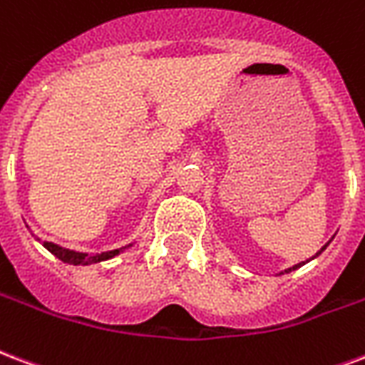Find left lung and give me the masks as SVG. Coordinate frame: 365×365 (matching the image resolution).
<instances>
[{"mask_svg":"<svg viewBox=\"0 0 365 365\" xmlns=\"http://www.w3.org/2000/svg\"><path fill=\"white\" fill-rule=\"evenodd\" d=\"M327 245H329V243H327ZM327 245H324V247H322V249H319L318 250V252H316V257H318V255H322V250H325V247H327ZM316 257H312V258H316ZM306 262H308V260H306ZM306 262H300V264H294V266H293V268H287V269H285V274H289V272H293V269H297V268H300V266H304V264Z\"/></svg>","mask_w":365,"mask_h":365,"instance_id":"obj_1","label":"left lung"}]
</instances>
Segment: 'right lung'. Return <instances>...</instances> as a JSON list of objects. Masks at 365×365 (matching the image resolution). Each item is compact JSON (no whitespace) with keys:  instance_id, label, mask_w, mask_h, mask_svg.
I'll list each match as a JSON object with an SVG mask.
<instances>
[{"instance_id":"right-lung-1","label":"right lung","mask_w":365,"mask_h":365,"mask_svg":"<svg viewBox=\"0 0 365 365\" xmlns=\"http://www.w3.org/2000/svg\"><path fill=\"white\" fill-rule=\"evenodd\" d=\"M40 241V239H38ZM43 247H46L51 255L63 260L66 264H72V266H88V264H97L103 262V260H108V258L116 257V255H120L122 250L126 249V247H122V249H115V250H107V252H96V255H88V252H76V250L65 249V247H59V245L49 243V241H43ZM128 247H132V243L128 245Z\"/></svg>"}]
</instances>
